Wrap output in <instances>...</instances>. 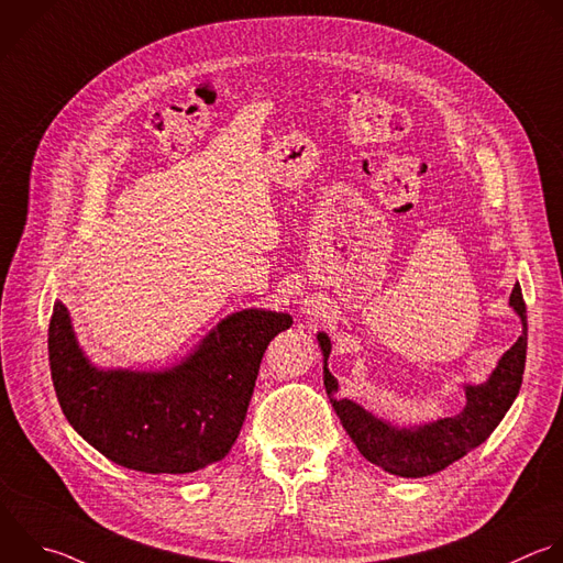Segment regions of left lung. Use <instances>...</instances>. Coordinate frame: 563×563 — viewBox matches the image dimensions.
I'll return each mask as SVG.
<instances>
[{"instance_id":"1","label":"left lung","mask_w":563,"mask_h":563,"mask_svg":"<svg viewBox=\"0 0 563 563\" xmlns=\"http://www.w3.org/2000/svg\"><path fill=\"white\" fill-rule=\"evenodd\" d=\"M510 307L519 313L523 333L501 355L488 383L466 387V407L457 418H444L418 429H396L389 422L366 413L351 400H333L331 405L357 451L383 471L398 477H427L444 471L475 446L488 440L519 394L526 364V302L521 287L515 285ZM324 355V389L329 396L338 391V383L327 368L331 340L318 333Z\"/></svg>"}]
</instances>
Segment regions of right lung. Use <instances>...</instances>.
<instances>
[{"instance_id": "add662e5", "label": "right lung", "mask_w": 563, "mask_h": 563, "mask_svg": "<svg viewBox=\"0 0 563 563\" xmlns=\"http://www.w3.org/2000/svg\"><path fill=\"white\" fill-rule=\"evenodd\" d=\"M291 322L287 313L245 309L167 371H99L57 300L48 327L55 394L73 429L114 464L152 475L195 473L230 453L263 353Z\"/></svg>"}]
</instances>
